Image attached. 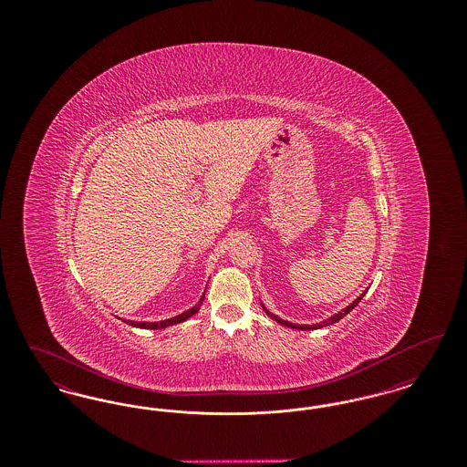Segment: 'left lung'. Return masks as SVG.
Returning <instances> with one entry per match:
<instances>
[{
    "instance_id": "left-lung-1",
    "label": "left lung",
    "mask_w": 467,
    "mask_h": 467,
    "mask_svg": "<svg viewBox=\"0 0 467 467\" xmlns=\"http://www.w3.org/2000/svg\"><path fill=\"white\" fill-rule=\"evenodd\" d=\"M368 292V290H366ZM366 292H362L358 297H357L356 301L352 303V305H348L345 310L337 311L336 315H333V317H329L327 320H324V322H320V324H313V326H297V324H292V322H287V320H282V318H278L276 315H273V313H269V311L265 308V311H266L267 315L271 317V318H275L278 324H282V326H287V327H292V329H299V331H310V329H320V327H326V326H331V324H336L337 320H341L345 315H348L350 311L354 310L356 308L357 305H358V301L364 297V294Z\"/></svg>"
}]
</instances>
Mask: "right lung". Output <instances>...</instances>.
<instances>
[{"label":"right lung","instance_id":"add662e5","mask_svg":"<svg viewBox=\"0 0 467 467\" xmlns=\"http://www.w3.org/2000/svg\"><path fill=\"white\" fill-rule=\"evenodd\" d=\"M202 299H204V294L201 296V299L198 301V305H196V306H192V308H189V310L180 313V315L173 317V318H168V320H161V322H131V320H124V322H128L130 326H134V327H141V329H164V327H168V326L180 324V322L187 320L189 317H192L194 313H198V311H200L201 305H202Z\"/></svg>","mask_w":467,"mask_h":467}]
</instances>
